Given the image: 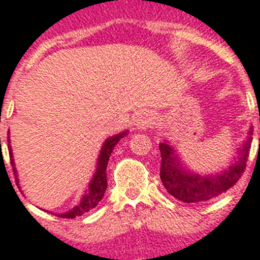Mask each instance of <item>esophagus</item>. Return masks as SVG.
<instances>
[{
	"instance_id": "obj_1",
	"label": "esophagus",
	"mask_w": 260,
	"mask_h": 260,
	"mask_svg": "<svg viewBox=\"0 0 260 260\" xmlns=\"http://www.w3.org/2000/svg\"><path fill=\"white\" fill-rule=\"evenodd\" d=\"M154 124V115L152 112H143L137 117V124L139 129H147Z\"/></svg>"
}]
</instances>
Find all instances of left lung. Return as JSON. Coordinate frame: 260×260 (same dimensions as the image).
<instances>
[{
	"label": "left lung",
	"mask_w": 260,
	"mask_h": 260,
	"mask_svg": "<svg viewBox=\"0 0 260 260\" xmlns=\"http://www.w3.org/2000/svg\"><path fill=\"white\" fill-rule=\"evenodd\" d=\"M260 121V116H259ZM252 128H250L247 139L238 149V157L230 167L214 174L201 176L186 171L180 164L176 150L168 141L160 143L161 171L160 177L167 191L174 198L186 202H205L218 197L234 186L245 172L250 148L252 141Z\"/></svg>",
	"instance_id": "left-lung-1"
}]
</instances>
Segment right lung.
Here are the masks:
<instances>
[{"instance_id": "right-lung-1", "label": "right lung", "mask_w": 260, "mask_h": 260, "mask_svg": "<svg viewBox=\"0 0 260 260\" xmlns=\"http://www.w3.org/2000/svg\"><path fill=\"white\" fill-rule=\"evenodd\" d=\"M128 134V131H124V132H120V134L115 135V136L110 137L104 141L102 150H100V154L98 157V164L96 169H95V174H93L92 180L89 182L87 190L84 191L83 197L80 198L79 204H76V206H74L71 210H69L64 214H58L62 218H75L83 215L87 211L92 210L93 208H96L98 204L100 201L103 200L104 193H106L107 189V165H108V160H110V156L112 153L113 148L120 141V139H123L125 135ZM1 141V139H0ZM8 143H10V139H9V132H8ZM1 147V145H0ZM9 147V154H10V164L13 167V172H14L15 176V184L18 185L19 187V181L17 177V171H15L14 167V160H13V152L10 144Z\"/></svg>"}]
</instances>
